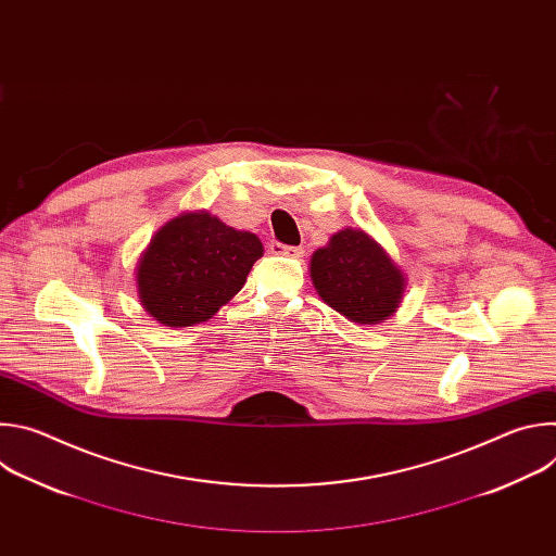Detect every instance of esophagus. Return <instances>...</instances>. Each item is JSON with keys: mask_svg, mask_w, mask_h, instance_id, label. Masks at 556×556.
<instances>
[{"mask_svg": "<svg viewBox=\"0 0 556 556\" xmlns=\"http://www.w3.org/2000/svg\"><path fill=\"white\" fill-rule=\"evenodd\" d=\"M268 249H270L273 255H288V257H294V260L303 257V253H305L301 247H286L281 242H270Z\"/></svg>", "mask_w": 556, "mask_h": 556, "instance_id": "1", "label": "esophagus"}]
</instances>
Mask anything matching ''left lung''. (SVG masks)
Returning a JSON list of instances; mask_svg holds the SVG:
<instances>
[{"label":"left lung","mask_w":556,"mask_h":556,"mask_svg":"<svg viewBox=\"0 0 556 556\" xmlns=\"http://www.w3.org/2000/svg\"><path fill=\"white\" fill-rule=\"evenodd\" d=\"M309 277L316 294L361 326L389 319L407 286L403 270L361 228H343L330 237L328 247L314 251Z\"/></svg>","instance_id":"left-lung-1"}]
</instances>
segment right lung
Here are the masks:
<instances>
[{
	"instance_id": "obj_1",
	"label": "right lung",
	"mask_w": 556,
	"mask_h": 556,
	"mask_svg": "<svg viewBox=\"0 0 556 556\" xmlns=\"http://www.w3.org/2000/svg\"><path fill=\"white\" fill-rule=\"evenodd\" d=\"M264 255L260 237L206 211L174 217L153 235L136 268L138 299L157 324H202L247 283Z\"/></svg>"
}]
</instances>
